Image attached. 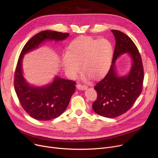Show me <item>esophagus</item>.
Here are the masks:
<instances>
[{"instance_id":"esophagus-1","label":"esophagus","mask_w":158,"mask_h":158,"mask_svg":"<svg viewBox=\"0 0 158 158\" xmlns=\"http://www.w3.org/2000/svg\"><path fill=\"white\" fill-rule=\"evenodd\" d=\"M77 88L79 90H84V89H86L88 88V86H85V85H81L79 83H78L77 85Z\"/></svg>"}]
</instances>
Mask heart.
Segmentation results:
<instances>
[{"label":"heart","instance_id":"obj_1","mask_svg":"<svg viewBox=\"0 0 158 158\" xmlns=\"http://www.w3.org/2000/svg\"><path fill=\"white\" fill-rule=\"evenodd\" d=\"M113 56V46L108 40L92 36H80L69 45L63 55V67L70 76L76 77L81 71L84 77L98 79L108 71Z\"/></svg>","mask_w":158,"mask_h":158}]
</instances>
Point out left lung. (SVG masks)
Listing matches in <instances>:
<instances>
[{"instance_id":"8db88e82","label":"left lung","mask_w":158,"mask_h":158,"mask_svg":"<svg viewBox=\"0 0 158 158\" xmlns=\"http://www.w3.org/2000/svg\"><path fill=\"white\" fill-rule=\"evenodd\" d=\"M116 45L111 67L103 79L94 87L97 98L93 103L94 111L102 117L115 118L126 113L142 92L144 70L142 57L132 40L123 32L111 30ZM127 52L132 59V66L126 77H118L114 70L115 60Z\"/></svg>"}]
</instances>
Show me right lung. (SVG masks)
Instances as JSON below:
<instances>
[{"label":"right lung","mask_w":158,"mask_h":158,"mask_svg":"<svg viewBox=\"0 0 158 158\" xmlns=\"http://www.w3.org/2000/svg\"><path fill=\"white\" fill-rule=\"evenodd\" d=\"M69 36L67 32L41 31L32 37L22 50L15 69L14 87L22 108L33 118L46 121L60 117L68 107L70 98L76 90V82L56 77L48 86H30L22 74L23 56L37 48L45 40H63Z\"/></svg>","instance_id":"add662e5"}]
</instances>
